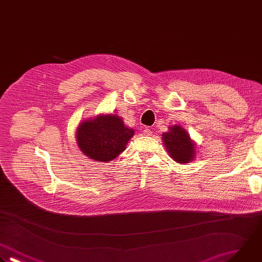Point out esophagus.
Segmentation results:
<instances>
[{"instance_id":"34e87169","label":"esophagus","mask_w":262,"mask_h":262,"mask_svg":"<svg viewBox=\"0 0 262 262\" xmlns=\"http://www.w3.org/2000/svg\"><path fill=\"white\" fill-rule=\"evenodd\" d=\"M143 134H144L145 136H150V135L152 134V131H151L150 129L146 128V129H144V130H143Z\"/></svg>"}]
</instances>
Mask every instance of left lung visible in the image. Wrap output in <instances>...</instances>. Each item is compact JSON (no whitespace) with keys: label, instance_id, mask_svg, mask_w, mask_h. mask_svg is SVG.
<instances>
[{"label":"left lung","instance_id":"1","mask_svg":"<svg viewBox=\"0 0 262 262\" xmlns=\"http://www.w3.org/2000/svg\"><path fill=\"white\" fill-rule=\"evenodd\" d=\"M164 145L170 157L177 163H189L195 155V146L188 133L179 125L169 127V131L162 134Z\"/></svg>","mask_w":262,"mask_h":262}]
</instances>
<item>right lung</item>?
Returning a JSON list of instances; mask_svg holds the SVG:
<instances>
[{"label":"right lung","mask_w":262,"mask_h":262,"mask_svg":"<svg viewBox=\"0 0 262 262\" xmlns=\"http://www.w3.org/2000/svg\"><path fill=\"white\" fill-rule=\"evenodd\" d=\"M134 130L117 115H98L80 123L77 142L82 152L97 162H110L126 149Z\"/></svg>","instance_id":"1"}]
</instances>
